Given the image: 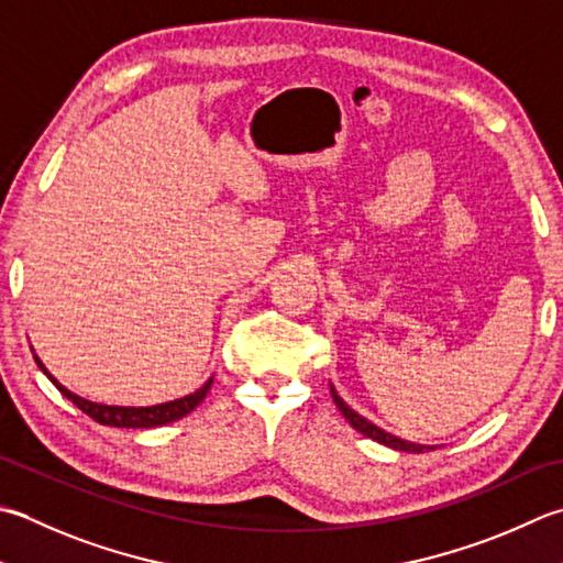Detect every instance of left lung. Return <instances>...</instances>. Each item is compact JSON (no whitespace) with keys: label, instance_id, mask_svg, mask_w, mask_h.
Returning <instances> with one entry per match:
<instances>
[{"label":"left lung","instance_id":"obj_1","mask_svg":"<svg viewBox=\"0 0 563 563\" xmlns=\"http://www.w3.org/2000/svg\"><path fill=\"white\" fill-rule=\"evenodd\" d=\"M329 390H332V398H334V405L339 407V412L346 417V422L356 429V432H361L363 437L373 439V442H378L383 446H390L395 451H407V454H424V451H432L434 446L429 444H415V442H407V439H400L395 437L390 432H385V429H380L378 424H373L371 420H366V417L358 415L356 410H351V407L339 398V393L332 383H329Z\"/></svg>","mask_w":563,"mask_h":563}]
</instances>
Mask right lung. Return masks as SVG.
Masks as SVG:
<instances>
[{"label":"right lung","mask_w":563,"mask_h":563,"mask_svg":"<svg viewBox=\"0 0 563 563\" xmlns=\"http://www.w3.org/2000/svg\"><path fill=\"white\" fill-rule=\"evenodd\" d=\"M33 361H36V366L43 371V376H46L55 385V388L63 393V398H68L75 407H80V410L87 417H92L95 422L107 424V427H121V429H151V427H161V424H170L175 420H180V417L190 415L195 407L207 398V393H209V388H212V383H214V376H212L202 385V388H197L195 393L185 395V398L170 400V402H161V405H148V407L102 405V402L85 400V398H80V395H75L73 390L65 388V385L58 383V378L51 376V371L43 366V361L36 356V351H33Z\"/></svg>","instance_id":"obj_1"}]
</instances>
